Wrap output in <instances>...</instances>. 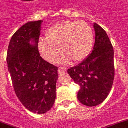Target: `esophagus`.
<instances>
[{"mask_svg":"<svg viewBox=\"0 0 128 128\" xmlns=\"http://www.w3.org/2000/svg\"><path fill=\"white\" fill-rule=\"evenodd\" d=\"M67 71V68H63V67H60L58 69V73L59 74H62V73H65V72Z\"/></svg>","mask_w":128,"mask_h":128,"instance_id":"obj_1","label":"esophagus"}]
</instances>
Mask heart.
<instances>
[{
	"instance_id": "1",
	"label": "heart",
	"mask_w": 128,
	"mask_h": 128,
	"mask_svg": "<svg viewBox=\"0 0 128 128\" xmlns=\"http://www.w3.org/2000/svg\"><path fill=\"white\" fill-rule=\"evenodd\" d=\"M46 39H40L39 50L45 59L50 63L58 61L62 52L65 63L74 59L83 60L91 52L94 45V32L90 25L83 21H65L50 27ZM63 50H62V49Z\"/></svg>"
}]
</instances>
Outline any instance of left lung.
<instances>
[{
  "mask_svg": "<svg viewBox=\"0 0 128 128\" xmlns=\"http://www.w3.org/2000/svg\"><path fill=\"white\" fill-rule=\"evenodd\" d=\"M94 49L85 59L68 70L74 82L79 85L77 98L87 106L103 102L110 93L114 76V50L106 31L94 23Z\"/></svg>",
  "mask_w": 128,
  "mask_h": 128,
  "instance_id": "1",
  "label": "left lung"
}]
</instances>
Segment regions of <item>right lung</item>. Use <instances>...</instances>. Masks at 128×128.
<instances>
[{
    "mask_svg": "<svg viewBox=\"0 0 128 128\" xmlns=\"http://www.w3.org/2000/svg\"><path fill=\"white\" fill-rule=\"evenodd\" d=\"M42 20L28 22L13 34L6 62L18 98L29 111L44 114L56 98L58 68L40 56L38 42ZM31 41V42H30Z\"/></svg>",
    "mask_w": 128,
    "mask_h": 128,
    "instance_id": "obj_1",
    "label": "right lung"
}]
</instances>
